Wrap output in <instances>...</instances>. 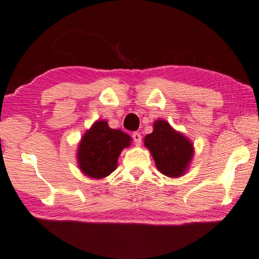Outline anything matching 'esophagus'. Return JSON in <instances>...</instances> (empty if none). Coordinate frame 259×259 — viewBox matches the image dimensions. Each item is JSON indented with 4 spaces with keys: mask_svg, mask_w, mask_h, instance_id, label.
<instances>
[{
    "mask_svg": "<svg viewBox=\"0 0 259 259\" xmlns=\"http://www.w3.org/2000/svg\"><path fill=\"white\" fill-rule=\"evenodd\" d=\"M133 140H134V142H135L136 146L141 145V140H142L141 134H140V133H134L133 134Z\"/></svg>",
    "mask_w": 259,
    "mask_h": 259,
    "instance_id": "esophagus-1",
    "label": "esophagus"
}]
</instances>
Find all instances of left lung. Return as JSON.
<instances>
[{
    "label": "left lung",
    "mask_w": 259,
    "mask_h": 259,
    "mask_svg": "<svg viewBox=\"0 0 259 259\" xmlns=\"http://www.w3.org/2000/svg\"><path fill=\"white\" fill-rule=\"evenodd\" d=\"M154 130L145 138V146L153 155L158 170L169 177L185 172L193 157V146L165 120H157Z\"/></svg>",
    "instance_id": "left-lung-1"
}]
</instances>
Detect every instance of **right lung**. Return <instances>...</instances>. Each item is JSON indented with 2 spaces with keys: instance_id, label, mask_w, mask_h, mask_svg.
<instances>
[{
  "instance_id": "add662e5",
  "label": "right lung",
  "mask_w": 259,
  "mask_h": 259,
  "mask_svg": "<svg viewBox=\"0 0 259 259\" xmlns=\"http://www.w3.org/2000/svg\"><path fill=\"white\" fill-rule=\"evenodd\" d=\"M130 136L111 129L106 120L96 121L85 133L78 148L80 170L93 179H102L113 172L121 149L130 145Z\"/></svg>"
}]
</instances>
